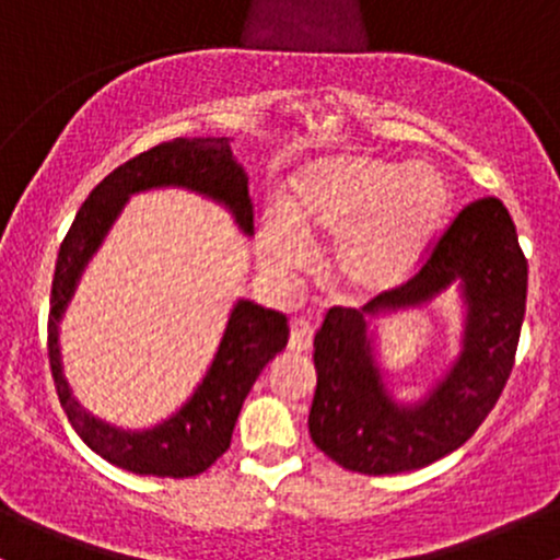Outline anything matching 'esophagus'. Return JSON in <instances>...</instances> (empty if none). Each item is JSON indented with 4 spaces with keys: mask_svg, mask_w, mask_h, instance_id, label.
Segmentation results:
<instances>
[{
    "mask_svg": "<svg viewBox=\"0 0 560 560\" xmlns=\"http://www.w3.org/2000/svg\"><path fill=\"white\" fill-rule=\"evenodd\" d=\"M313 345V326L307 320H292L289 326V350L292 352H307Z\"/></svg>",
    "mask_w": 560,
    "mask_h": 560,
    "instance_id": "1",
    "label": "esophagus"
}]
</instances>
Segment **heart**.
I'll use <instances>...</instances> for the list:
<instances>
[{"mask_svg":"<svg viewBox=\"0 0 560 560\" xmlns=\"http://www.w3.org/2000/svg\"><path fill=\"white\" fill-rule=\"evenodd\" d=\"M447 186L429 168L397 171L365 155L324 158L294 178L287 221L260 223V258L271 273L300 266V242L339 236L331 268L358 289H384L400 281L445 221Z\"/></svg>","mask_w":560,"mask_h":560,"instance_id":"obj_1","label":"heart"}]
</instances>
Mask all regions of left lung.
I'll return each instance as SVG.
<instances>
[{
  "label": "left lung",
  "instance_id": "8db88e82",
  "mask_svg": "<svg viewBox=\"0 0 560 560\" xmlns=\"http://www.w3.org/2000/svg\"><path fill=\"white\" fill-rule=\"evenodd\" d=\"M458 280L467 307L459 361L416 406L383 387L365 315L418 306ZM526 258L516 226L498 197L466 205L429 258L402 284L363 307H331L316 339L318 371L307 429L331 460L358 474H402L458 450L498 402L522 337Z\"/></svg>",
  "mask_w": 560,
  "mask_h": 560
}]
</instances>
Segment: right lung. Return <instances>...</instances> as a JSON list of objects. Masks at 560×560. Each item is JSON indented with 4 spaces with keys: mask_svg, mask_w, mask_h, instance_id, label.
Returning a JSON list of instances; mask_svg holds the SVG:
<instances>
[{
    "mask_svg": "<svg viewBox=\"0 0 560 560\" xmlns=\"http://www.w3.org/2000/svg\"><path fill=\"white\" fill-rule=\"evenodd\" d=\"M158 186H184L226 205L236 226L253 234V202L247 191V173L231 158L229 139H173L141 155L126 160L107 173L83 199L70 223L55 262L52 300H49L47 350L52 378L70 427L113 466L144 477H197L226 453L231 432L240 419L244 397L253 389L260 371L287 347L289 326L284 313L268 311L249 300H240L231 311L213 363L202 384L178 413L147 432H124L94 419L70 392L60 361V318L66 313L79 276L94 249L105 240L128 195Z\"/></svg>",
    "mask_w": 560,
    "mask_h": 560,
    "instance_id": "add662e5",
    "label": "right lung"
}]
</instances>
